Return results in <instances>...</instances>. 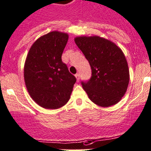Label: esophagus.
Here are the masks:
<instances>
[{
  "mask_svg": "<svg viewBox=\"0 0 151 151\" xmlns=\"http://www.w3.org/2000/svg\"><path fill=\"white\" fill-rule=\"evenodd\" d=\"M75 77H76V78H77V82H78V81H80V74H75Z\"/></svg>",
  "mask_w": 151,
  "mask_h": 151,
  "instance_id": "esophagus-1",
  "label": "esophagus"
}]
</instances>
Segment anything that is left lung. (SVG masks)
<instances>
[{"label": "left lung", "instance_id": "8db88e82", "mask_svg": "<svg viewBox=\"0 0 151 151\" xmlns=\"http://www.w3.org/2000/svg\"><path fill=\"white\" fill-rule=\"evenodd\" d=\"M76 44L87 59L92 75L81 81L92 102L109 107L119 102L129 82V70L122 50L114 43L98 36L79 37Z\"/></svg>", "mask_w": 151, "mask_h": 151}]
</instances>
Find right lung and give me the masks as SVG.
Listing matches in <instances>:
<instances>
[{"instance_id": "obj_1", "label": "right lung", "mask_w": 151, "mask_h": 151, "mask_svg": "<svg viewBox=\"0 0 151 151\" xmlns=\"http://www.w3.org/2000/svg\"><path fill=\"white\" fill-rule=\"evenodd\" d=\"M68 35L52 32L37 39L27 55L24 77L34 101L47 109H57L70 99L77 79L62 60Z\"/></svg>"}]
</instances>
